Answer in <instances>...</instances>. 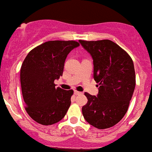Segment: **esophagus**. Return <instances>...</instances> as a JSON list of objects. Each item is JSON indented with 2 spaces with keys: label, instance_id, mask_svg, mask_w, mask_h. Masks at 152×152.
<instances>
[{
  "label": "esophagus",
  "instance_id": "obj_1",
  "mask_svg": "<svg viewBox=\"0 0 152 152\" xmlns=\"http://www.w3.org/2000/svg\"><path fill=\"white\" fill-rule=\"evenodd\" d=\"M74 93H75V95L77 96V95H80V94H81V91H76V90H75V91H74Z\"/></svg>",
  "mask_w": 152,
  "mask_h": 152
}]
</instances>
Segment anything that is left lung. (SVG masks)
Listing matches in <instances>:
<instances>
[{
  "label": "left lung",
  "instance_id": "left-lung-1",
  "mask_svg": "<svg viewBox=\"0 0 152 152\" xmlns=\"http://www.w3.org/2000/svg\"><path fill=\"white\" fill-rule=\"evenodd\" d=\"M93 60V77L99 84L97 96L85 92L87 104L82 107L84 118L98 129L116 125L126 114L135 88L132 59L111 40H79Z\"/></svg>",
  "mask_w": 152,
  "mask_h": 152
}]
</instances>
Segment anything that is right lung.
<instances>
[{
  "label": "right lung",
  "instance_id": "add662e5",
  "mask_svg": "<svg viewBox=\"0 0 152 152\" xmlns=\"http://www.w3.org/2000/svg\"><path fill=\"white\" fill-rule=\"evenodd\" d=\"M75 41H48L30 51L24 60L20 80L26 110L42 125H52L62 120L71 106L73 90L56 88L55 80L63 75L65 60Z\"/></svg>",
  "mask_w": 152,
  "mask_h": 152
}]
</instances>
